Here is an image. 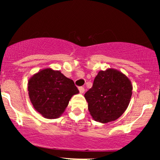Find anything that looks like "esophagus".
Segmentation results:
<instances>
[{"label":"esophagus","instance_id":"esophagus-1","mask_svg":"<svg viewBox=\"0 0 160 160\" xmlns=\"http://www.w3.org/2000/svg\"><path fill=\"white\" fill-rule=\"evenodd\" d=\"M78 89H79V91H80V92L81 93V94H82V93H83L84 91H85V89H84L83 87H82V86H80V87H79Z\"/></svg>","mask_w":160,"mask_h":160}]
</instances>
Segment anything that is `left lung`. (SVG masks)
Here are the masks:
<instances>
[{
  "label": "left lung",
  "mask_w": 160,
  "mask_h": 160,
  "mask_svg": "<svg viewBox=\"0 0 160 160\" xmlns=\"http://www.w3.org/2000/svg\"><path fill=\"white\" fill-rule=\"evenodd\" d=\"M132 94L129 79L120 71L109 68L99 71L92 87L84 96L92 118L107 123L122 116L129 104Z\"/></svg>",
  "instance_id": "8db88e82"
}]
</instances>
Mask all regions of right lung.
<instances>
[{
	"instance_id": "obj_1",
	"label": "right lung",
	"mask_w": 160,
	"mask_h": 160,
	"mask_svg": "<svg viewBox=\"0 0 160 160\" xmlns=\"http://www.w3.org/2000/svg\"><path fill=\"white\" fill-rule=\"evenodd\" d=\"M28 90L33 107L47 119L59 117L71 97L79 93L72 80L51 68L33 75L28 80Z\"/></svg>"
}]
</instances>
